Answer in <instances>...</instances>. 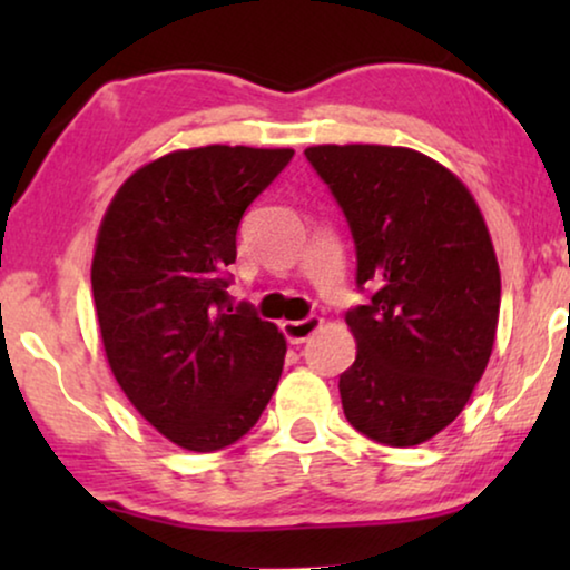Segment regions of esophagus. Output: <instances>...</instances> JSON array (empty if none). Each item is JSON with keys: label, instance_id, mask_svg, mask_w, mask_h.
<instances>
[{"label": "esophagus", "instance_id": "1", "mask_svg": "<svg viewBox=\"0 0 570 570\" xmlns=\"http://www.w3.org/2000/svg\"><path fill=\"white\" fill-rule=\"evenodd\" d=\"M318 326H322V318L306 316V318H301V322H283V334L291 345H301V342H306L311 334L318 330Z\"/></svg>", "mask_w": 570, "mask_h": 570}]
</instances>
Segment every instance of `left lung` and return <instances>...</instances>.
I'll return each instance as SVG.
<instances>
[{"label":"left lung","instance_id":"8db88e82","mask_svg":"<svg viewBox=\"0 0 570 570\" xmlns=\"http://www.w3.org/2000/svg\"><path fill=\"white\" fill-rule=\"evenodd\" d=\"M306 160L330 186L355 240L345 314L355 363L340 376L347 423L386 446H417L470 402L490 361L501 272L478 202L407 147L318 145Z\"/></svg>","mask_w":570,"mask_h":570}]
</instances>
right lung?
<instances>
[{"label": "right lung", "instance_id": "right-lung-1", "mask_svg": "<svg viewBox=\"0 0 570 570\" xmlns=\"http://www.w3.org/2000/svg\"><path fill=\"white\" fill-rule=\"evenodd\" d=\"M293 150L209 145L131 174L100 223L92 301L116 381L147 423L189 451L252 431L275 394L285 337L233 303L228 264L248 205Z\"/></svg>", "mask_w": 570, "mask_h": 570}]
</instances>
